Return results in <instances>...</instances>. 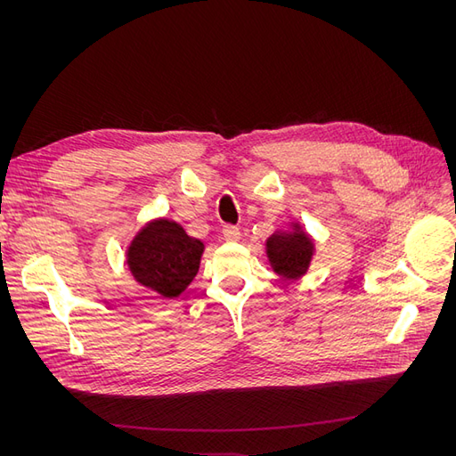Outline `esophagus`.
Segmentation results:
<instances>
[{"instance_id":"1","label":"esophagus","mask_w":456,"mask_h":456,"mask_svg":"<svg viewBox=\"0 0 456 456\" xmlns=\"http://www.w3.org/2000/svg\"><path fill=\"white\" fill-rule=\"evenodd\" d=\"M223 236H224V240H226V241H240V238H241V232H240V228H238V226H232V224H228V226H224V228H223Z\"/></svg>"}]
</instances>
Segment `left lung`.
<instances>
[{
  "mask_svg": "<svg viewBox=\"0 0 456 456\" xmlns=\"http://www.w3.org/2000/svg\"><path fill=\"white\" fill-rule=\"evenodd\" d=\"M315 253L312 236L298 223L289 230H278L266 240V256L272 270L285 280H298L310 268Z\"/></svg>",
  "mask_w": 456,
  "mask_h": 456,
  "instance_id": "8db88e82",
  "label": "left lung"
}]
</instances>
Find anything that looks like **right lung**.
Here are the masks:
<instances>
[{
	"label": "right lung",
	"mask_w": 456,
	"mask_h": 456,
	"mask_svg": "<svg viewBox=\"0 0 456 456\" xmlns=\"http://www.w3.org/2000/svg\"><path fill=\"white\" fill-rule=\"evenodd\" d=\"M203 249V241L190 238L175 220L154 218L134 233L126 258L136 283L163 298H176L194 281Z\"/></svg>",
	"instance_id": "add662e5"
}]
</instances>
